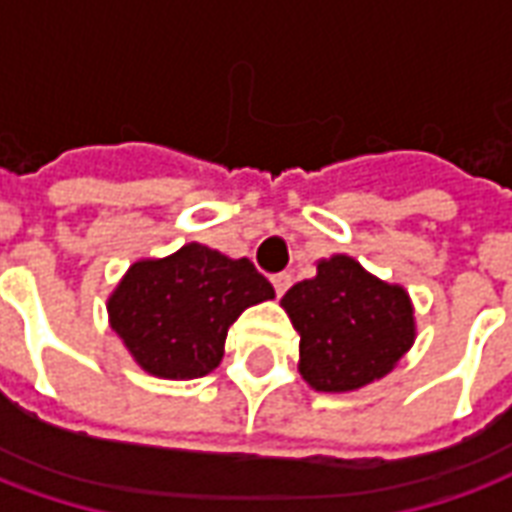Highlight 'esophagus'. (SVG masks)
<instances>
[{
	"label": "esophagus",
	"mask_w": 512,
	"mask_h": 512,
	"mask_svg": "<svg viewBox=\"0 0 512 512\" xmlns=\"http://www.w3.org/2000/svg\"><path fill=\"white\" fill-rule=\"evenodd\" d=\"M271 282H274V290H277V296H285L290 288V282H293V277L290 274H274L271 277Z\"/></svg>",
	"instance_id": "34e87169"
}]
</instances>
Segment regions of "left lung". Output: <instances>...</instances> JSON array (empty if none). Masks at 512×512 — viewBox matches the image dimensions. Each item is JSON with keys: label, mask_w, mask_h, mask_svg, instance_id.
Here are the masks:
<instances>
[{"label": "left lung", "mask_w": 512, "mask_h": 512, "mask_svg": "<svg viewBox=\"0 0 512 512\" xmlns=\"http://www.w3.org/2000/svg\"><path fill=\"white\" fill-rule=\"evenodd\" d=\"M282 307L299 332V370L318 392H348L386 376L414 343L408 293L386 285L354 257L318 263V277L285 293Z\"/></svg>", "instance_id": "8db88e82"}]
</instances>
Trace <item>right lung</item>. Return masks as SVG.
<instances>
[{"label": "right lung", "instance_id": "1", "mask_svg": "<svg viewBox=\"0 0 512 512\" xmlns=\"http://www.w3.org/2000/svg\"><path fill=\"white\" fill-rule=\"evenodd\" d=\"M274 288L246 257L189 244L164 260H139L109 299V321L147 373L208 376L222 362L227 329Z\"/></svg>", "mask_w": 512, "mask_h": 512}]
</instances>
